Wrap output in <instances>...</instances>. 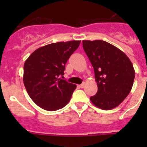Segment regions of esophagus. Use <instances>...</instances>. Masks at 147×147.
Listing matches in <instances>:
<instances>
[{
    "label": "esophagus",
    "instance_id": "1",
    "mask_svg": "<svg viewBox=\"0 0 147 147\" xmlns=\"http://www.w3.org/2000/svg\"><path fill=\"white\" fill-rule=\"evenodd\" d=\"M80 87H81V88H84V87H85V82H83L82 84H80Z\"/></svg>",
    "mask_w": 147,
    "mask_h": 147
}]
</instances>
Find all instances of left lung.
I'll return each instance as SVG.
<instances>
[{
    "mask_svg": "<svg viewBox=\"0 0 147 147\" xmlns=\"http://www.w3.org/2000/svg\"><path fill=\"white\" fill-rule=\"evenodd\" d=\"M82 46L94 70L98 90L90 97L94 105L109 110L119 105L132 88L135 72L125 53L103 40H83Z\"/></svg>",
    "mask_w": 147,
    "mask_h": 147,
    "instance_id": "1",
    "label": "left lung"
}]
</instances>
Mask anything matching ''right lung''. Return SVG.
I'll list each match as a JSON object with an SVG mask.
<instances>
[{"mask_svg": "<svg viewBox=\"0 0 147 147\" xmlns=\"http://www.w3.org/2000/svg\"><path fill=\"white\" fill-rule=\"evenodd\" d=\"M80 40L49 44L33 52L23 67V83L38 106L47 111L62 109L70 100L76 84L62 80L65 64Z\"/></svg>", "mask_w": 147, "mask_h": 147, "instance_id": "right-lung-1", "label": "right lung"}]
</instances>
